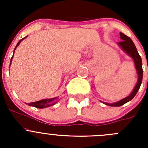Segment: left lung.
Segmentation results:
<instances>
[{
	"mask_svg": "<svg viewBox=\"0 0 148 148\" xmlns=\"http://www.w3.org/2000/svg\"><path fill=\"white\" fill-rule=\"evenodd\" d=\"M120 38L122 40L120 42H118V44L122 49V50L127 53V54L129 55L133 59L134 62H135V68H136L137 72L138 74V82H137L136 85H135V88L132 90V93L129 95L127 97L124 98V99H121L120 101L114 103H106L103 102L104 104H107V105L112 106V107H120V106L123 105L124 104L127 103L129 101L132 100L134 98V97L136 95L137 92H138L139 89L140 87V85H141L142 81H143V67H142V59L140 57V54L138 53V50H137L136 47H135V44H134L133 41L131 40V38L130 37H128L127 36H126L125 34H124L123 33H120Z\"/></svg>",
	"mask_w": 148,
	"mask_h": 148,
	"instance_id": "1",
	"label": "left lung"
}]
</instances>
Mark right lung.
Listing matches in <instances>:
<instances>
[{"mask_svg": "<svg viewBox=\"0 0 148 148\" xmlns=\"http://www.w3.org/2000/svg\"><path fill=\"white\" fill-rule=\"evenodd\" d=\"M26 37L27 36L23 38L22 39H21L20 41L18 42L17 45H16V47H15L14 50H16V49L17 48V46L20 44L21 41H23V40L25 38H26ZM13 53H14V52H13ZM13 56H12L11 59H10V64H11L12 59H13ZM56 103H57V97H54V98H51V99H41V100H40V101H37V102L28 103V105L32 106V107H36V108L43 109V108H46V107H50V106L54 105V104H56ZM26 104H27V103H26Z\"/></svg>", "mask_w": 148, "mask_h": 148, "instance_id": "add662e5", "label": "right lung"}]
</instances>
